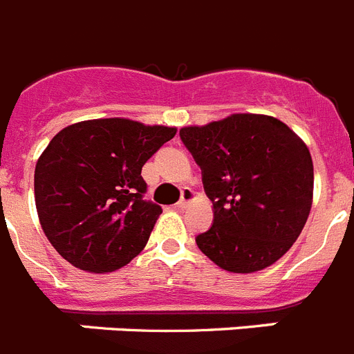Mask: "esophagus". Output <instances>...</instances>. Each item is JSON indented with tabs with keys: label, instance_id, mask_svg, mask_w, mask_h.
I'll use <instances>...</instances> for the list:
<instances>
[{
	"label": "esophagus",
	"instance_id": "1",
	"mask_svg": "<svg viewBox=\"0 0 354 354\" xmlns=\"http://www.w3.org/2000/svg\"><path fill=\"white\" fill-rule=\"evenodd\" d=\"M193 198H195V193H193V189L183 188V192H180V201L177 202V207H180V209H183V207H188V204L193 201Z\"/></svg>",
	"mask_w": 354,
	"mask_h": 354
}]
</instances>
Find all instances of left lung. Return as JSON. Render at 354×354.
I'll return each mask as SVG.
<instances>
[{
	"instance_id": "8db88e82",
	"label": "left lung",
	"mask_w": 354,
	"mask_h": 354,
	"mask_svg": "<svg viewBox=\"0 0 354 354\" xmlns=\"http://www.w3.org/2000/svg\"><path fill=\"white\" fill-rule=\"evenodd\" d=\"M179 136L213 202L211 229L195 238L198 249L234 274L276 263L312 209L313 162L303 140L263 114H231Z\"/></svg>"
}]
</instances>
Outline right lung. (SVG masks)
Returning a JSON list of instances; mask_svg holds the SVG:
<instances>
[{
    "label": "right lung",
    "instance_id": "right-lung-1",
    "mask_svg": "<svg viewBox=\"0 0 354 354\" xmlns=\"http://www.w3.org/2000/svg\"><path fill=\"white\" fill-rule=\"evenodd\" d=\"M177 129L125 118L73 123L50 141L33 175L42 231L80 270L113 272L147 245L161 206L145 201L141 168Z\"/></svg>",
    "mask_w": 354,
    "mask_h": 354
}]
</instances>
